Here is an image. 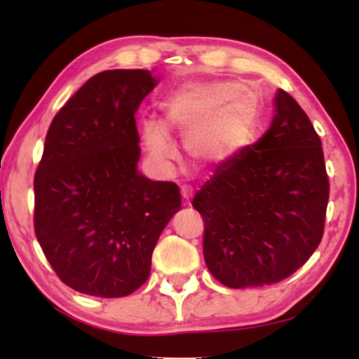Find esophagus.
<instances>
[{
  "instance_id": "obj_1",
  "label": "esophagus",
  "mask_w": 359,
  "mask_h": 359,
  "mask_svg": "<svg viewBox=\"0 0 359 359\" xmlns=\"http://www.w3.org/2000/svg\"><path fill=\"white\" fill-rule=\"evenodd\" d=\"M180 194H182L184 204H189V201H191V197H192V189L187 187V185H184L182 191H180Z\"/></svg>"
}]
</instances>
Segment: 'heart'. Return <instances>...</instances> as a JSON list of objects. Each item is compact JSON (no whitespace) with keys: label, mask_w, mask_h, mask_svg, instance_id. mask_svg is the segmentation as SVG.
Listing matches in <instances>:
<instances>
[{"label":"heart","mask_w":359,"mask_h":359,"mask_svg":"<svg viewBox=\"0 0 359 359\" xmlns=\"http://www.w3.org/2000/svg\"><path fill=\"white\" fill-rule=\"evenodd\" d=\"M163 106L167 125L184 135L191 155L204 163L233 158L250 142L259 114L257 93L238 82H189ZM142 140L156 163L175 160L174 143L158 119L142 123Z\"/></svg>","instance_id":"1"}]
</instances>
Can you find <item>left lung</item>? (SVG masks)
I'll return each mask as SVG.
<instances>
[{
  "mask_svg": "<svg viewBox=\"0 0 359 359\" xmlns=\"http://www.w3.org/2000/svg\"><path fill=\"white\" fill-rule=\"evenodd\" d=\"M273 108L265 135L222 162L194 197L205 221V265L226 287L277 283L323 240L329 180L320 138L285 90Z\"/></svg>",
  "mask_w": 359,
  "mask_h": 359,
  "instance_id": "8db88e82",
  "label": "left lung"
}]
</instances>
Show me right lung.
Wrapping results in <instances>:
<instances>
[{
	"label": "right lung",
	"mask_w": 359,
	"mask_h": 359,
	"mask_svg": "<svg viewBox=\"0 0 359 359\" xmlns=\"http://www.w3.org/2000/svg\"><path fill=\"white\" fill-rule=\"evenodd\" d=\"M150 71L96 74L53 118L35 174V234L65 285L125 297L147 282L151 253L180 209L174 182L138 170L137 113Z\"/></svg>",
	"instance_id": "add662e5"
}]
</instances>
